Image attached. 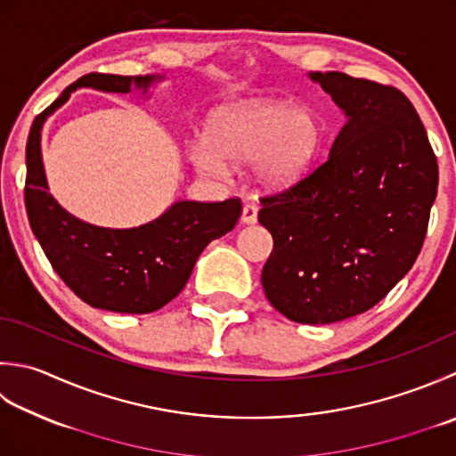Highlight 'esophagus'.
Returning <instances> with one entry per match:
<instances>
[{"label":"esophagus","mask_w":456,"mask_h":456,"mask_svg":"<svg viewBox=\"0 0 456 456\" xmlns=\"http://www.w3.org/2000/svg\"><path fill=\"white\" fill-rule=\"evenodd\" d=\"M256 213H258L256 203H245L243 205V216H240V219H243V223H255Z\"/></svg>","instance_id":"obj_1"}]
</instances>
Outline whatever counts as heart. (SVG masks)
<instances>
[{"label": "heart", "mask_w": 456, "mask_h": 456, "mask_svg": "<svg viewBox=\"0 0 456 456\" xmlns=\"http://www.w3.org/2000/svg\"><path fill=\"white\" fill-rule=\"evenodd\" d=\"M318 142V122L305 109L287 102L233 104L211 114L205 140L190 144V159L205 175H225L227 164L255 162L256 182L282 190L306 174Z\"/></svg>", "instance_id": "obj_1"}]
</instances>
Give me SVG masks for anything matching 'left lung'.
Returning <instances> with one entry per match:
<instances>
[{
    "label": "left lung",
    "instance_id": "obj_1",
    "mask_svg": "<svg viewBox=\"0 0 456 456\" xmlns=\"http://www.w3.org/2000/svg\"><path fill=\"white\" fill-rule=\"evenodd\" d=\"M310 77L347 122L310 174L261 198L258 221L274 240L261 281L292 322L332 324L376 306L411 269L439 164L399 88L338 70Z\"/></svg>",
    "mask_w": 456,
    "mask_h": 456
}]
</instances>
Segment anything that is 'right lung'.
<instances>
[{
    "label": "right lung",
    "mask_w": 456,
    "mask_h": 456,
    "mask_svg": "<svg viewBox=\"0 0 456 456\" xmlns=\"http://www.w3.org/2000/svg\"><path fill=\"white\" fill-rule=\"evenodd\" d=\"M151 77L88 73L67 86L35 116L25 146V209L43 253L61 281L88 306L148 314L174 300L190 281L193 265L213 239L229 233L243 211L239 198L177 201L162 217L134 229L96 227L70 216L47 191L41 162V126L78 86L130 93Z\"/></svg>",
    "instance_id": "add662e5"
}]
</instances>
